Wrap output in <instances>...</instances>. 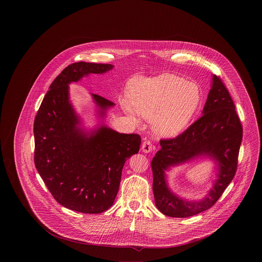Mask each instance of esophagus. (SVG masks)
I'll use <instances>...</instances> for the list:
<instances>
[{"mask_svg":"<svg viewBox=\"0 0 262 262\" xmlns=\"http://www.w3.org/2000/svg\"><path fill=\"white\" fill-rule=\"evenodd\" d=\"M141 149H142L143 152H145V153H148L151 150L153 149V145H152L151 141L148 140V139L144 140L143 143H142V145H141Z\"/></svg>","mask_w":262,"mask_h":262,"instance_id":"esophagus-1","label":"esophagus"}]
</instances>
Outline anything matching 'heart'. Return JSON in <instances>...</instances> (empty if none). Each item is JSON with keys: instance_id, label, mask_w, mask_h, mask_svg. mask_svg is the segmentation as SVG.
<instances>
[{"instance_id": "1", "label": "heart", "mask_w": 262, "mask_h": 262, "mask_svg": "<svg viewBox=\"0 0 262 262\" xmlns=\"http://www.w3.org/2000/svg\"><path fill=\"white\" fill-rule=\"evenodd\" d=\"M129 102L125 112L137 120V115L150 120L153 132L160 137L180 134L189 123L200 102V90L191 81L174 75L136 79L129 86Z\"/></svg>"}]
</instances>
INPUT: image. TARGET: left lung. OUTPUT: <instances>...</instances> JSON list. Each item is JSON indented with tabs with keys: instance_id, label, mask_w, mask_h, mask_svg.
Returning a JSON list of instances; mask_svg holds the SVG:
<instances>
[{
	"instance_id": "left-lung-1",
	"label": "left lung",
	"mask_w": 262,
	"mask_h": 262,
	"mask_svg": "<svg viewBox=\"0 0 262 262\" xmlns=\"http://www.w3.org/2000/svg\"><path fill=\"white\" fill-rule=\"evenodd\" d=\"M202 114L178 137L162 138L161 149L151 161L155 204L170 217L185 218L209 209L221 198L237 171L243 126L234 101L217 75L213 76ZM200 155H207L219 162V179L204 200L194 203L181 200L166 187L164 170Z\"/></svg>"
}]
</instances>
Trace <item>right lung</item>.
<instances>
[{"label": "right lung", "mask_w": 262, "mask_h": 262, "mask_svg": "<svg viewBox=\"0 0 262 262\" xmlns=\"http://www.w3.org/2000/svg\"><path fill=\"white\" fill-rule=\"evenodd\" d=\"M112 69L110 63L68 66L51 83L34 120L35 167L53 198L71 210L88 214L108 210L117 196L125 161L140 147L137 134H119L102 125L88 137L77 128L68 84ZM92 96L102 114L114 105L100 95Z\"/></svg>", "instance_id": "add662e5"}]
</instances>
